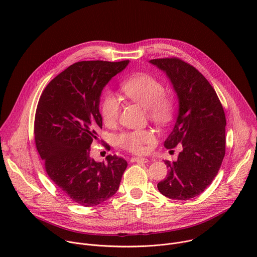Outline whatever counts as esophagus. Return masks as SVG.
Masks as SVG:
<instances>
[{
  "mask_svg": "<svg viewBox=\"0 0 257 257\" xmlns=\"http://www.w3.org/2000/svg\"><path fill=\"white\" fill-rule=\"evenodd\" d=\"M131 162L132 163H138V164H143V163H149V159L145 158H131Z\"/></svg>",
  "mask_w": 257,
  "mask_h": 257,
  "instance_id": "1",
  "label": "esophagus"
}]
</instances>
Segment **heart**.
Wrapping results in <instances>:
<instances>
[{
	"label": "heart",
	"mask_w": 257,
	"mask_h": 257,
	"mask_svg": "<svg viewBox=\"0 0 257 257\" xmlns=\"http://www.w3.org/2000/svg\"><path fill=\"white\" fill-rule=\"evenodd\" d=\"M124 94L133 101L145 106L149 118L156 123H168L175 112L176 103L171 95L165 94L163 83L146 73H136L123 81L121 85ZM121 104L117 95L112 92L104 94L100 115L106 125H113L120 114ZM116 143L121 149L133 153L142 154L145 145L153 141L154 134L151 130L139 129L126 131L116 136Z\"/></svg>",
	"instance_id": "b5f03b06"
}]
</instances>
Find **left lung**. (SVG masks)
I'll list each match as a JSON object with an SVG mask.
<instances>
[{
	"instance_id": "left-lung-1",
	"label": "left lung",
	"mask_w": 257,
	"mask_h": 257,
	"mask_svg": "<svg viewBox=\"0 0 257 257\" xmlns=\"http://www.w3.org/2000/svg\"><path fill=\"white\" fill-rule=\"evenodd\" d=\"M165 71L179 99V114L165 141L167 149L181 145L176 162L165 161L169 172L158 183L172 199L187 200L202 193L216 176L226 153V116L213 87L201 73L172 57L150 61Z\"/></svg>"
}]
</instances>
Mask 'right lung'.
I'll list each match as a JSON object with an SVG mask.
<instances>
[{
    "instance_id": "right-lung-1",
    "label": "right lung",
    "mask_w": 257,
    "mask_h": 257,
    "mask_svg": "<svg viewBox=\"0 0 257 257\" xmlns=\"http://www.w3.org/2000/svg\"><path fill=\"white\" fill-rule=\"evenodd\" d=\"M129 61H81L69 66L44 89L34 118V140L56 186L82 206H95L118 190L127 162L116 155L106 163L90 158L102 128V88ZM109 146L106 145V149Z\"/></svg>"
}]
</instances>
